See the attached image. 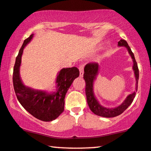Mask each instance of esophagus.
Wrapping results in <instances>:
<instances>
[{
    "label": "esophagus",
    "instance_id": "1",
    "mask_svg": "<svg viewBox=\"0 0 151 151\" xmlns=\"http://www.w3.org/2000/svg\"><path fill=\"white\" fill-rule=\"evenodd\" d=\"M79 68V76H80V77H82L83 76V73H84V72H83V68H84V65H83V64H81L80 65H79V68Z\"/></svg>",
    "mask_w": 151,
    "mask_h": 151
}]
</instances>
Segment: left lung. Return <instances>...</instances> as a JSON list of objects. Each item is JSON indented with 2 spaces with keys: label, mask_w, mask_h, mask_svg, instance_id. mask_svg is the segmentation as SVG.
I'll return each instance as SVG.
<instances>
[{
  "label": "left lung",
  "mask_w": 151,
  "mask_h": 151,
  "mask_svg": "<svg viewBox=\"0 0 151 151\" xmlns=\"http://www.w3.org/2000/svg\"><path fill=\"white\" fill-rule=\"evenodd\" d=\"M118 46L125 47L128 50L129 55L131 57L133 60V70L134 71V75L136 81V87L135 91L132 94L128 95L122 104L118 107L114 108L105 107L101 105L96 99L94 92V83L96 79L97 75L99 71V65L98 63H89L86 64L84 68L83 78L86 81V94L88 106L91 111L97 116H102L105 118H113L120 115L126 110L129 105L132 103V102L135 96V94L137 90V83L139 79V70L137 67L136 61H135L134 55L131 51L130 47L124 40H120L118 42Z\"/></svg>",
  "instance_id": "8db88e82"
}]
</instances>
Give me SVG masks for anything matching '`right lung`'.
I'll use <instances>...</instances> for the list:
<instances>
[{
  "instance_id": "1",
  "label": "right lung",
  "mask_w": 151,
  "mask_h": 151,
  "mask_svg": "<svg viewBox=\"0 0 151 151\" xmlns=\"http://www.w3.org/2000/svg\"><path fill=\"white\" fill-rule=\"evenodd\" d=\"M33 37V34H31L24 40L16 57L13 73L14 88L18 101L29 114L40 120L50 122L63 111L65 94L73 81L79 76V70L76 67L61 69L57 74L55 92L49 93L25 86L20 75L21 58L23 50Z\"/></svg>"
}]
</instances>
